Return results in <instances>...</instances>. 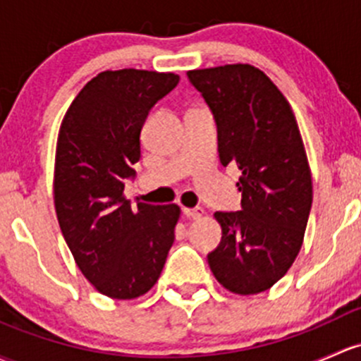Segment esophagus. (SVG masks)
I'll return each mask as SVG.
<instances>
[{
  "instance_id": "34e87169",
  "label": "esophagus",
  "mask_w": 361,
  "mask_h": 361,
  "mask_svg": "<svg viewBox=\"0 0 361 361\" xmlns=\"http://www.w3.org/2000/svg\"><path fill=\"white\" fill-rule=\"evenodd\" d=\"M183 214L187 216V218L199 219L200 216L204 214V209H202V207H193V209H190V207H183Z\"/></svg>"
}]
</instances>
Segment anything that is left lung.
Segmentation results:
<instances>
[{
	"mask_svg": "<svg viewBox=\"0 0 361 361\" xmlns=\"http://www.w3.org/2000/svg\"><path fill=\"white\" fill-rule=\"evenodd\" d=\"M187 75L214 116L219 161L242 171V209L214 212L223 235L209 268L226 290L259 294L292 267L308 223L313 185L298 121L282 91L249 63Z\"/></svg>",
	"mask_w": 361,
	"mask_h": 361,
	"instance_id": "left-lung-1",
	"label": "left lung"
}]
</instances>
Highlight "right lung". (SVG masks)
<instances>
[{"instance_id":"right-lung-1","label":"right lung","mask_w":361,"mask_h":361,"mask_svg":"<svg viewBox=\"0 0 361 361\" xmlns=\"http://www.w3.org/2000/svg\"><path fill=\"white\" fill-rule=\"evenodd\" d=\"M180 81L173 72H100L67 109L56 140L53 199L75 264L100 294L135 299L155 286L180 207H131L124 183L140 161L150 109Z\"/></svg>"}]
</instances>
